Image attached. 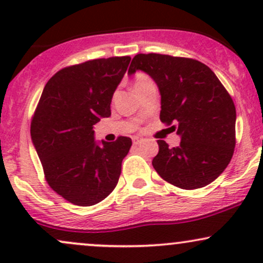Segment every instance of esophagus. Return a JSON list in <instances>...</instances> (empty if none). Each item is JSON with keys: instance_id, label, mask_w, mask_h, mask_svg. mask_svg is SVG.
Here are the masks:
<instances>
[{"instance_id": "obj_1", "label": "esophagus", "mask_w": 263, "mask_h": 263, "mask_svg": "<svg viewBox=\"0 0 263 263\" xmlns=\"http://www.w3.org/2000/svg\"><path fill=\"white\" fill-rule=\"evenodd\" d=\"M132 141H134V144H140L142 141H143V138H140V137H134L132 138Z\"/></svg>"}]
</instances>
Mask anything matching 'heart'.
I'll return each mask as SVG.
<instances>
[{"label": "heart", "instance_id": "b5f03b06", "mask_svg": "<svg viewBox=\"0 0 263 263\" xmlns=\"http://www.w3.org/2000/svg\"><path fill=\"white\" fill-rule=\"evenodd\" d=\"M149 83H152V80H151L147 75L138 74L135 79V89L136 87L143 86V85H146V84H149Z\"/></svg>", "mask_w": 263, "mask_h": 263}]
</instances>
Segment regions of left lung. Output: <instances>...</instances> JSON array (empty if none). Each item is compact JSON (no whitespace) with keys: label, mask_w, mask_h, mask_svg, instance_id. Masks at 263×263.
Instances as JSON below:
<instances>
[{"label":"left lung","mask_w":263,"mask_h":263,"mask_svg":"<svg viewBox=\"0 0 263 263\" xmlns=\"http://www.w3.org/2000/svg\"><path fill=\"white\" fill-rule=\"evenodd\" d=\"M137 70L155 80L161 93L162 122L172 125L180 144L170 148L158 140L152 164L165 182L182 189L203 188L230 163L236 140V108L209 66L195 59L137 54L128 74Z\"/></svg>","instance_id":"obj_1"}]
</instances>
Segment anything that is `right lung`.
Listing matches in <instances>:
<instances>
[{
  "label": "right lung",
  "mask_w": 263,
  "mask_h": 263,
  "mask_svg": "<svg viewBox=\"0 0 263 263\" xmlns=\"http://www.w3.org/2000/svg\"><path fill=\"white\" fill-rule=\"evenodd\" d=\"M129 57L66 66L45 84L31 123V137L47 183L79 206L104 200L117 185L129 137L98 144L93 125L111 115L112 95Z\"/></svg>",
  "instance_id": "obj_1"
}]
</instances>
